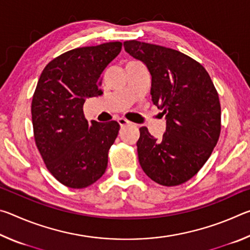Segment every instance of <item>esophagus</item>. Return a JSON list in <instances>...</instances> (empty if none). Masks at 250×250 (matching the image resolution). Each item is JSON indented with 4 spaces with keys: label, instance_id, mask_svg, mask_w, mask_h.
<instances>
[{
    "label": "esophagus",
    "instance_id": "esophagus-1",
    "mask_svg": "<svg viewBox=\"0 0 250 250\" xmlns=\"http://www.w3.org/2000/svg\"><path fill=\"white\" fill-rule=\"evenodd\" d=\"M118 122H119L120 126H125V125H131V122L128 121L126 119H125V118H119V119H118Z\"/></svg>",
    "mask_w": 250,
    "mask_h": 250
}]
</instances>
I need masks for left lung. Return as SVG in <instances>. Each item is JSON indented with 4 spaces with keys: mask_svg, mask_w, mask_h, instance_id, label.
Listing matches in <instances>:
<instances>
[{
    "mask_svg": "<svg viewBox=\"0 0 250 250\" xmlns=\"http://www.w3.org/2000/svg\"><path fill=\"white\" fill-rule=\"evenodd\" d=\"M125 50L141 61L151 75V98L167 128L155 139L146 126L137 142L146 174L164 186L180 185L196 174L213 152L221 133V104L208 73L179 50L126 41Z\"/></svg>",
    "mask_w": 250,
    "mask_h": 250,
    "instance_id": "1",
    "label": "left lung"
}]
</instances>
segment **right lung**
<instances>
[{"mask_svg": "<svg viewBox=\"0 0 250 250\" xmlns=\"http://www.w3.org/2000/svg\"><path fill=\"white\" fill-rule=\"evenodd\" d=\"M120 42L71 49L53 59L37 83L32 101L36 146L57 181L83 188L99 180L120 125L117 121L88 122L87 98L103 95L100 78L119 55Z\"/></svg>", "mask_w": 250, "mask_h": 250, "instance_id": "obj_1", "label": "right lung"}]
</instances>
